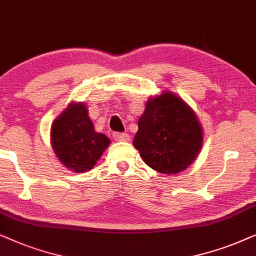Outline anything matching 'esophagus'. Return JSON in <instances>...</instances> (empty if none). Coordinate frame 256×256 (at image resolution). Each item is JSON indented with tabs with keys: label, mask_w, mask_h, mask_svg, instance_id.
Returning a JSON list of instances; mask_svg holds the SVG:
<instances>
[{
	"label": "esophagus",
	"mask_w": 256,
	"mask_h": 256,
	"mask_svg": "<svg viewBox=\"0 0 256 256\" xmlns=\"http://www.w3.org/2000/svg\"><path fill=\"white\" fill-rule=\"evenodd\" d=\"M112 137L116 142H128L130 140V136L128 134H122V132H114Z\"/></svg>",
	"instance_id": "esophagus-1"
}]
</instances>
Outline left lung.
Returning <instances> with one entry per match:
<instances>
[{
	"label": "left lung",
	"mask_w": 256,
	"mask_h": 256,
	"mask_svg": "<svg viewBox=\"0 0 256 256\" xmlns=\"http://www.w3.org/2000/svg\"><path fill=\"white\" fill-rule=\"evenodd\" d=\"M202 138V128L192 108L174 94L162 92L146 103L134 146L154 171L176 174L196 160Z\"/></svg>",
	"instance_id": "left-lung-1"
}]
</instances>
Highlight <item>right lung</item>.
I'll list each match as a JSON object with an SVG mask.
<instances>
[{"label":"right lung","instance_id":"add662e5","mask_svg":"<svg viewBox=\"0 0 256 256\" xmlns=\"http://www.w3.org/2000/svg\"><path fill=\"white\" fill-rule=\"evenodd\" d=\"M84 103H70L51 125V145L60 162L74 173L90 171L110 139L94 131Z\"/></svg>","mask_w":256,"mask_h":256}]
</instances>
